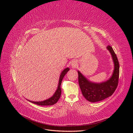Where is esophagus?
Returning <instances> with one entry per match:
<instances>
[{"instance_id": "34e87169", "label": "esophagus", "mask_w": 133, "mask_h": 133, "mask_svg": "<svg viewBox=\"0 0 133 133\" xmlns=\"http://www.w3.org/2000/svg\"><path fill=\"white\" fill-rule=\"evenodd\" d=\"M76 63L75 61L72 62V63H71V66H72L75 67V66H76Z\"/></svg>"}]
</instances>
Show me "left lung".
I'll list each match as a JSON object with an SVG mask.
<instances>
[{
	"label": "left lung",
	"mask_w": 133,
	"mask_h": 133,
	"mask_svg": "<svg viewBox=\"0 0 133 133\" xmlns=\"http://www.w3.org/2000/svg\"><path fill=\"white\" fill-rule=\"evenodd\" d=\"M107 49L110 52L114 63V70L109 79L101 83H94L88 80L78 70L79 84L82 94L87 100L92 103L101 101L109 97L114 93L118 84L119 76L118 60L111 46L108 45Z\"/></svg>",
	"instance_id": "obj_1"
}]
</instances>
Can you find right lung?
Segmentation results:
<instances>
[{"instance_id":"obj_1","label":"right lung","mask_w":133,"mask_h":133,"mask_svg":"<svg viewBox=\"0 0 133 133\" xmlns=\"http://www.w3.org/2000/svg\"><path fill=\"white\" fill-rule=\"evenodd\" d=\"M69 68H66L65 69H64L62 71L61 74L60 75V77L59 79V83H58V85L57 87V89L55 91L54 94L51 96L50 98H48L45 100H43V101H41V102H34V101H31V100H29L27 99L28 101L32 103L37 104V105H41V106H46V105H53L54 104H55L56 103H57V102L59 100L60 95H61L62 93V90H61V84L62 82V80L64 78V76H65V75L66 74L67 72L69 70Z\"/></svg>"}]
</instances>
